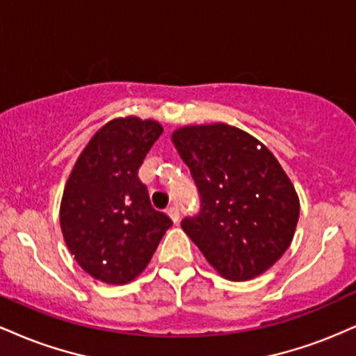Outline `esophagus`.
<instances>
[{"instance_id": "esophagus-1", "label": "esophagus", "mask_w": 356, "mask_h": 356, "mask_svg": "<svg viewBox=\"0 0 356 356\" xmlns=\"http://www.w3.org/2000/svg\"><path fill=\"white\" fill-rule=\"evenodd\" d=\"M167 214H169V218L172 219L175 224H177V222H179V219H181V212H179L177 207H174V206H172V207H169V209H167Z\"/></svg>"}]
</instances>
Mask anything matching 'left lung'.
Returning <instances> with one entry per match:
<instances>
[{
	"mask_svg": "<svg viewBox=\"0 0 356 356\" xmlns=\"http://www.w3.org/2000/svg\"><path fill=\"white\" fill-rule=\"evenodd\" d=\"M172 142L197 186L201 211L184 232L231 281L259 276L284 254L300 201L276 157L257 138L227 124L177 129Z\"/></svg>",
	"mask_w": 356,
	"mask_h": 356,
	"instance_id": "1",
	"label": "left lung"
}]
</instances>
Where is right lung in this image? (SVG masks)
<instances>
[{
    "label": "right lung",
    "mask_w": 356,
    "mask_h": 356,
    "mask_svg": "<svg viewBox=\"0 0 356 356\" xmlns=\"http://www.w3.org/2000/svg\"><path fill=\"white\" fill-rule=\"evenodd\" d=\"M162 125L138 117L113 118L75 162L60 206L63 239L83 271L108 284H125L147 268L172 226L155 211L138 169Z\"/></svg>",
    "instance_id": "right-lung-1"
}]
</instances>
